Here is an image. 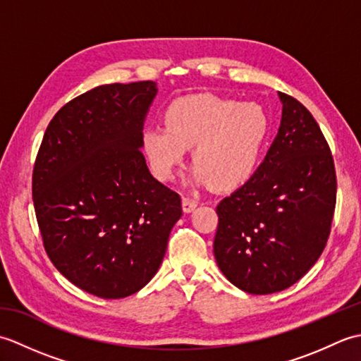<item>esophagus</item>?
Masks as SVG:
<instances>
[{
    "mask_svg": "<svg viewBox=\"0 0 361 361\" xmlns=\"http://www.w3.org/2000/svg\"><path fill=\"white\" fill-rule=\"evenodd\" d=\"M197 204H198V202H197V200H194V198H190V197H183V211H185V212L194 211V209L197 208Z\"/></svg>",
    "mask_w": 361,
    "mask_h": 361,
    "instance_id": "34e87169",
    "label": "esophagus"
}]
</instances>
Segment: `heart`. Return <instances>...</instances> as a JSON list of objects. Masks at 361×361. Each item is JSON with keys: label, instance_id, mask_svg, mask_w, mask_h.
I'll return each mask as SVG.
<instances>
[{"label": "heart", "instance_id": "b5f03b06", "mask_svg": "<svg viewBox=\"0 0 361 361\" xmlns=\"http://www.w3.org/2000/svg\"><path fill=\"white\" fill-rule=\"evenodd\" d=\"M268 130L270 119L259 104L189 96L169 106L164 126L144 130L141 145L157 180H173L192 147L194 181L225 190L242 185L256 171Z\"/></svg>", "mask_w": 361, "mask_h": 361}]
</instances>
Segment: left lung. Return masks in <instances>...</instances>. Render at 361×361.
Wrapping results in <instances>:
<instances>
[{
  "mask_svg": "<svg viewBox=\"0 0 361 361\" xmlns=\"http://www.w3.org/2000/svg\"><path fill=\"white\" fill-rule=\"evenodd\" d=\"M278 136L251 178L217 206L214 256L251 295L293 286L323 252L335 212L331 147L305 106L286 93Z\"/></svg>",
  "mask_w": 361,
  "mask_h": 361,
  "instance_id": "8db88e82",
  "label": "left lung"
}]
</instances>
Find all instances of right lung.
<instances>
[{
    "mask_svg": "<svg viewBox=\"0 0 361 361\" xmlns=\"http://www.w3.org/2000/svg\"><path fill=\"white\" fill-rule=\"evenodd\" d=\"M152 80L111 83L65 104L46 128L32 172L43 247L74 286L104 299L136 293L163 262L181 198L141 153Z\"/></svg>",
    "mask_w": 361,
    "mask_h": 361,
    "instance_id": "add662e5",
    "label": "right lung"
}]
</instances>
